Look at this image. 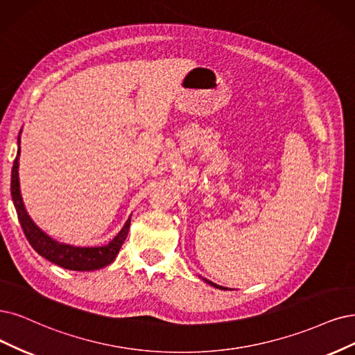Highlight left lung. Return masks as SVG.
Masks as SVG:
<instances>
[{
	"mask_svg": "<svg viewBox=\"0 0 355 355\" xmlns=\"http://www.w3.org/2000/svg\"><path fill=\"white\" fill-rule=\"evenodd\" d=\"M207 284H211L212 286H215V288H219V290H228V288H225V286H220V285H216V284H214V282H211V281H207V279H205Z\"/></svg>",
	"mask_w": 355,
	"mask_h": 355,
	"instance_id": "obj_1",
	"label": "left lung"
}]
</instances>
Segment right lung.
Here are the masks:
<instances>
[{"label":"right lung","mask_w":355,"mask_h":355,"mask_svg":"<svg viewBox=\"0 0 355 355\" xmlns=\"http://www.w3.org/2000/svg\"><path fill=\"white\" fill-rule=\"evenodd\" d=\"M17 140H19V150L11 169V198H12V203H15L23 232L26 235V239H28L29 244L35 248V252L37 254H41L42 257L48 259L49 261H52V263H55L69 270H78V272L96 270L112 263L118 252H120L123 243L127 239V234L130 230V218L125 222L123 230L118 232L107 245L76 247L70 244L58 243L57 240H52L48 234H45L41 228L36 227V224L31 219V216L24 209L21 194H20V182H19L20 135Z\"/></svg>","instance_id":"add662e5"}]
</instances>
